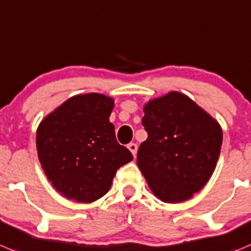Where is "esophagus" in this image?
Wrapping results in <instances>:
<instances>
[{
    "mask_svg": "<svg viewBox=\"0 0 251 251\" xmlns=\"http://www.w3.org/2000/svg\"><path fill=\"white\" fill-rule=\"evenodd\" d=\"M127 149L131 151V153L134 155V157L136 156V153H137V145H136V144L131 142V144H128V145H127Z\"/></svg>",
    "mask_w": 251,
    "mask_h": 251,
    "instance_id": "34e87169",
    "label": "esophagus"
}]
</instances>
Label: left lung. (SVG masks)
Returning a JSON list of instances; mask_svg holds the SVG:
<instances>
[{
    "label": "left lung",
    "instance_id": "obj_1",
    "mask_svg": "<svg viewBox=\"0 0 251 251\" xmlns=\"http://www.w3.org/2000/svg\"><path fill=\"white\" fill-rule=\"evenodd\" d=\"M148 139L137 152V166L161 201L189 200L213 175L220 155L223 130L189 96L170 91L144 105Z\"/></svg>",
    "mask_w": 251,
    "mask_h": 251
}]
</instances>
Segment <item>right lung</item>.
<instances>
[{
  "instance_id": "right-lung-1",
  "label": "right lung",
  "mask_w": 251,
  "mask_h": 251,
  "mask_svg": "<svg viewBox=\"0 0 251 251\" xmlns=\"http://www.w3.org/2000/svg\"><path fill=\"white\" fill-rule=\"evenodd\" d=\"M115 100L103 94L67 99L36 131L38 160L49 181L65 198L94 202L111 187L117 169L132 160L110 123Z\"/></svg>"
}]
</instances>
